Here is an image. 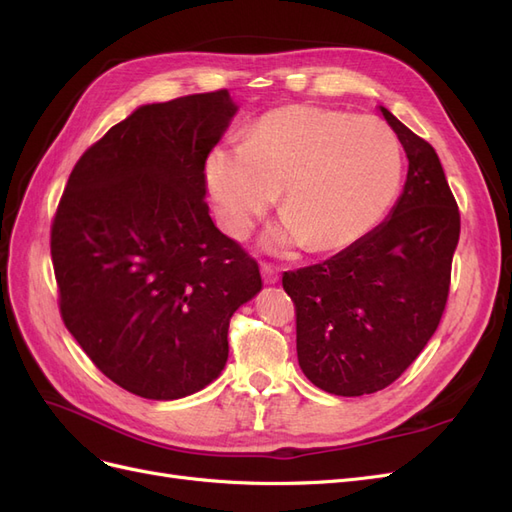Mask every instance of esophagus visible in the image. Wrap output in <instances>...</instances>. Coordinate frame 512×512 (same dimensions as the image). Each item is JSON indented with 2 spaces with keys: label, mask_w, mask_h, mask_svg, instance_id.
I'll return each instance as SVG.
<instances>
[{
  "label": "esophagus",
  "mask_w": 512,
  "mask_h": 512,
  "mask_svg": "<svg viewBox=\"0 0 512 512\" xmlns=\"http://www.w3.org/2000/svg\"><path fill=\"white\" fill-rule=\"evenodd\" d=\"M260 273H262V280H265V284H277V282H280V273H277L271 265H262Z\"/></svg>",
  "instance_id": "esophagus-1"
}]
</instances>
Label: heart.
<instances>
[{"label": "heart", "mask_w": 512, "mask_h": 512, "mask_svg": "<svg viewBox=\"0 0 512 512\" xmlns=\"http://www.w3.org/2000/svg\"><path fill=\"white\" fill-rule=\"evenodd\" d=\"M215 215L243 237L282 190V222L265 243L339 252L374 228L401 181V147L376 117L288 104L254 121L243 145L213 147L205 162Z\"/></svg>", "instance_id": "1"}]
</instances>
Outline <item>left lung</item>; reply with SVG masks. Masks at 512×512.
Segmentation results:
<instances>
[{"label":"left lung","mask_w":512,"mask_h":512,"mask_svg":"<svg viewBox=\"0 0 512 512\" xmlns=\"http://www.w3.org/2000/svg\"><path fill=\"white\" fill-rule=\"evenodd\" d=\"M380 113L408 156L389 218L320 265L282 277L297 307L303 374L342 397L386 389L436 333L461 228L436 149L389 108Z\"/></svg>","instance_id":"1"}]
</instances>
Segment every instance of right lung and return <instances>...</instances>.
<instances>
[{"label":"right lung","instance_id":"obj_1","mask_svg":"<svg viewBox=\"0 0 512 512\" xmlns=\"http://www.w3.org/2000/svg\"><path fill=\"white\" fill-rule=\"evenodd\" d=\"M239 106L226 89L143 104L70 173L51 230L66 329L121 389L170 401L228 361V322L262 290L215 228L205 162Z\"/></svg>","mask_w":512,"mask_h":512}]
</instances>
